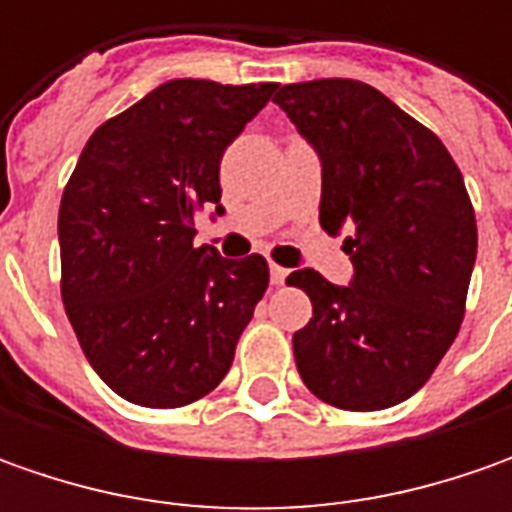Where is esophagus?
Masks as SVG:
<instances>
[{"label": "esophagus", "mask_w": 512, "mask_h": 512, "mask_svg": "<svg viewBox=\"0 0 512 512\" xmlns=\"http://www.w3.org/2000/svg\"><path fill=\"white\" fill-rule=\"evenodd\" d=\"M285 279H287V270H285V267L270 265V282H273V285H282Z\"/></svg>", "instance_id": "esophagus-1"}]
</instances>
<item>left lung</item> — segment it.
Here are the masks:
<instances>
[{
  "mask_svg": "<svg viewBox=\"0 0 512 512\" xmlns=\"http://www.w3.org/2000/svg\"><path fill=\"white\" fill-rule=\"evenodd\" d=\"M322 159L319 222L350 230V285L296 270L313 319L293 333L299 376L342 410L410 399L464 319L476 213L442 139L356 79L285 85L273 96Z\"/></svg>",
  "mask_w": 512,
  "mask_h": 512,
  "instance_id": "1",
  "label": "left lung"
}]
</instances>
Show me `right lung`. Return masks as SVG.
Segmentation results:
<instances>
[{
  "instance_id": "add662e5",
  "label": "right lung",
  "mask_w": 512,
  "mask_h": 512,
  "mask_svg": "<svg viewBox=\"0 0 512 512\" xmlns=\"http://www.w3.org/2000/svg\"><path fill=\"white\" fill-rule=\"evenodd\" d=\"M276 82L170 79L93 130L59 205L62 302L90 367L142 407H185L233 364L265 296V256L193 247V219L219 216L227 145Z\"/></svg>"
}]
</instances>
